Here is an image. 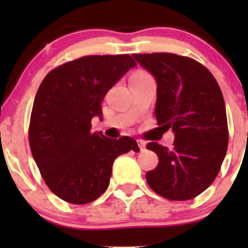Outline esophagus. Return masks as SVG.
<instances>
[{"label":"esophagus","instance_id":"34e87169","mask_svg":"<svg viewBox=\"0 0 248 248\" xmlns=\"http://www.w3.org/2000/svg\"><path fill=\"white\" fill-rule=\"evenodd\" d=\"M137 141H138L140 151H145V147H146V142H145L144 140H137Z\"/></svg>","mask_w":248,"mask_h":248}]
</instances>
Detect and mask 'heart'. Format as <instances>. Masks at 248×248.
<instances>
[{
  "label": "heart",
  "mask_w": 248,
  "mask_h": 248,
  "mask_svg": "<svg viewBox=\"0 0 248 248\" xmlns=\"http://www.w3.org/2000/svg\"><path fill=\"white\" fill-rule=\"evenodd\" d=\"M134 74H146V73H145V72H137V73Z\"/></svg>",
  "instance_id": "1"
}]
</instances>
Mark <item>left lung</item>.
I'll return each mask as SVG.
<instances>
[{
	"label": "left lung",
	"instance_id": "left-lung-1",
	"mask_svg": "<svg viewBox=\"0 0 248 248\" xmlns=\"http://www.w3.org/2000/svg\"><path fill=\"white\" fill-rule=\"evenodd\" d=\"M157 81V124L175 134L171 149L149 142L158 164L146 172L152 191L169 201H188L216 179L228 149L222 91L211 72L196 60L170 52L133 54Z\"/></svg>",
	"mask_w": 248,
	"mask_h": 248
}]
</instances>
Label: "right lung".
Segmentation results:
<instances>
[{
	"mask_svg": "<svg viewBox=\"0 0 248 248\" xmlns=\"http://www.w3.org/2000/svg\"><path fill=\"white\" fill-rule=\"evenodd\" d=\"M136 64L127 54L90 55L56 67L42 81L30 120V147L44 182L62 201H96L108 188L115 158L139 151L131 137L91 132L107 92Z\"/></svg>",
	"mask_w": 248,
	"mask_h": 248,
	"instance_id": "1",
	"label": "right lung"
}]
</instances>
